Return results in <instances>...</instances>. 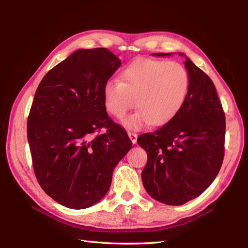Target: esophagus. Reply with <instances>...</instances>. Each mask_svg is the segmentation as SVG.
I'll return each instance as SVG.
<instances>
[{
    "label": "esophagus",
    "instance_id": "esophagus-1",
    "mask_svg": "<svg viewBox=\"0 0 248 248\" xmlns=\"http://www.w3.org/2000/svg\"><path fill=\"white\" fill-rule=\"evenodd\" d=\"M128 135H129L131 141H132L133 144H136V140H138V134H136L135 132H132V131H128Z\"/></svg>",
    "mask_w": 248,
    "mask_h": 248
}]
</instances>
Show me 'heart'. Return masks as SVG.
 Wrapping results in <instances>:
<instances>
[{"instance_id": "heart-1", "label": "heart", "mask_w": 248, "mask_h": 248, "mask_svg": "<svg viewBox=\"0 0 248 248\" xmlns=\"http://www.w3.org/2000/svg\"><path fill=\"white\" fill-rule=\"evenodd\" d=\"M189 76L177 62L140 57L124 68L119 78H109L103 86L105 109L120 118L130 108L139 110L123 119L129 129L146 124L164 125L176 117L186 99Z\"/></svg>"}]
</instances>
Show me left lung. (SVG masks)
<instances>
[{
	"instance_id": "8db88e82",
	"label": "left lung",
	"mask_w": 248,
	"mask_h": 248,
	"mask_svg": "<svg viewBox=\"0 0 248 248\" xmlns=\"http://www.w3.org/2000/svg\"><path fill=\"white\" fill-rule=\"evenodd\" d=\"M186 67L189 86L181 109L170 123L138 139L148 155L141 171L147 193L171 205L203 193L217 176L225 152V113L214 83L186 56Z\"/></svg>"
}]
</instances>
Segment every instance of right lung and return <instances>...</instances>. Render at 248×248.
<instances>
[{
    "instance_id": "right-lung-1",
    "label": "right lung",
    "mask_w": 248,
    "mask_h": 248,
    "mask_svg": "<svg viewBox=\"0 0 248 248\" xmlns=\"http://www.w3.org/2000/svg\"><path fill=\"white\" fill-rule=\"evenodd\" d=\"M120 64L107 48L81 49L37 87L28 118L34 172L41 188L67 208L85 209L102 199L115 166L132 147L103 102L104 84Z\"/></svg>"
}]
</instances>
